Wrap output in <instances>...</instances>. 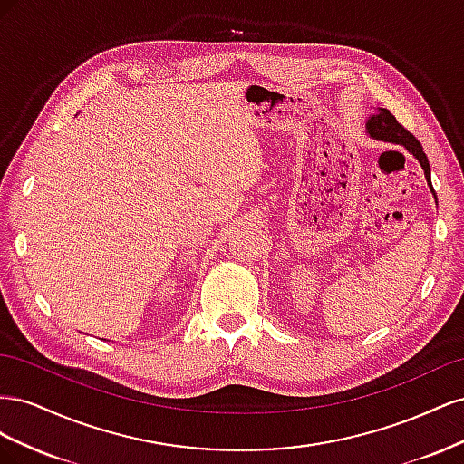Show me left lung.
Instances as JSON below:
<instances>
[{
	"instance_id": "obj_1",
	"label": "left lung",
	"mask_w": 464,
	"mask_h": 464,
	"mask_svg": "<svg viewBox=\"0 0 464 464\" xmlns=\"http://www.w3.org/2000/svg\"><path fill=\"white\" fill-rule=\"evenodd\" d=\"M366 133L372 139H377V141L401 145V147H404L406 150H409L412 157L420 162V166H422L426 181H428V186H430V191L433 195L435 203H438V198H435V191L431 188L430 162H428V157H426L422 145H420L418 139L409 130L402 128V125L395 120V116H392L387 108H377L375 114H372L368 118V121H366Z\"/></svg>"
}]
</instances>
